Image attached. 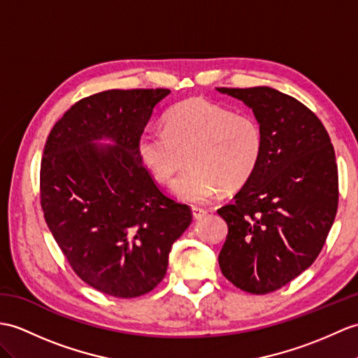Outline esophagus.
Returning a JSON list of instances; mask_svg holds the SVG:
<instances>
[{
  "label": "esophagus",
  "mask_w": 358,
  "mask_h": 358,
  "mask_svg": "<svg viewBox=\"0 0 358 358\" xmlns=\"http://www.w3.org/2000/svg\"><path fill=\"white\" fill-rule=\"evenodd\" d=\"M192 215L195 220H201L207 215V210L204 209V207H192Z\"/></svg>",
  "instance_id": "esophagus-1"
}]
</instances>
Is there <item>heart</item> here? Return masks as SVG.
<instances>
[{"label":"heart","mask_w":358,"mask_h":358,"mask_svg":"<svg viewBox=\"0 0 358 358\" xmlns=\"http://www.w3.org/2000/svg\"><path fill=\"white\" fill-rule=\"evenodd\" d=\"M264 148V131L253 115L203 97L173 105L164 129H146L137 141L141 162L162 185H169L187 157L190 168L173 182L172 194L190 204L209 201L221 187H243L261 164Z\"/></svg>","instance_id":"1"}]
</instances>
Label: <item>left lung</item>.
Masks as SVG:
<instances>
[{"label": "left lung", "mask_w": 358, "mask_h": 358, "mask_svg": "<svg viewBox=\"0 0 358 358\" xmlns=\"http://www.w3.org/2000/svg\"><path fill=\"white\" fill-rule=\"evenodd\" d=\"M217 90L252 108L265 137L253 177L218 209L229 227L220 267L235 287L267 294L308 268L325 244L338 204L334 148L317 115L292 96Z\"/></svg>", "instance_id": "left-lung-1"}]
</instances>
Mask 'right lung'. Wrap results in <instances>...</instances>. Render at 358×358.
<instances>
[{
    "label": "right lung",
    "instance_id": "right-lung-1",
    "mask_svg": "<svg viewBox=\"0 0 358 358\" xmlns=\"http://www.w3.org/2000/svg\"><path fill=\"white\" fill-rule=\"evenodd\" d=\"M171 91L108 90L56 122L41 162V206L66 261L108 296L146 294L163 280L172 244L192 222L189 206L160 192L137 141ZM108 139V145L98 141Z\"/></svg>",
    "mask_w": 358,
    "mask_h": 358
}]
</instances>
